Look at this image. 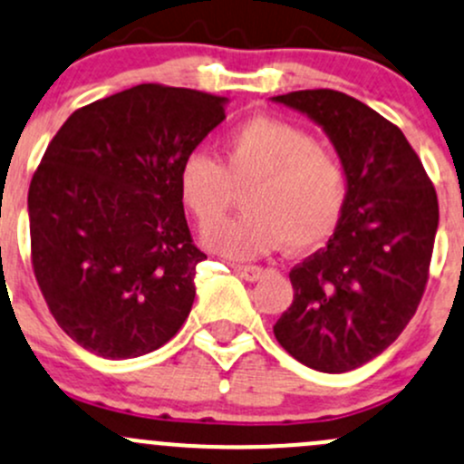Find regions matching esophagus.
Returning a JSON list of instances; mask_svg holds the SVG:
<instances>
[{
	"label": "esophagus",
	"instance_id": "obj_1",
	"mask_svg": "<svg viewBox=\"0 0 464 464\" xmlns=\"http://www.w3.org/2000/svg\"><path fill=\"white\" fill-rule=\"evenodd\" d=\"M233 271L240 275L242 279H246V282H257V279L264 277V268L251 266V264H236V266H233Z\"/></svg>",
	"mask_w": 464,
	"mask_h": 464
}]
</instances>
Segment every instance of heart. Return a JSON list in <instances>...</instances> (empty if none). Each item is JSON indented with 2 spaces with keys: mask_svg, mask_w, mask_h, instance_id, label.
<instances>
[{
  "mask_svg": "<svg viewBox=\"0 0 464 464\" xmlns=\"http://www.w3.org/2000/svg\"><path fill=\"white\" fill-rule=\"evenodd\" d=\"M236 190L245 192L247 213L217 225ZM178 193L198 227L217 225L205 233L213 251L248 259L282 242L306 251L328 240L348 205L350 171L334 147L304 127L256 116L224 134L220 162L202 151L187 156Z\"/></svg>",
  "mask_w": 464,
  "mask_h": 464,
  "instance_id": "1",
  "label": "heart"
}]
</instances>
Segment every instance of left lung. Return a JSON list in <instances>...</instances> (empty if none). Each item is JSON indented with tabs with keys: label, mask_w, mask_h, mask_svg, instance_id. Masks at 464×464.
Returning a JSON list of instances; mask_svg holds the SVG:
<instances>
[{
	"label": "left lung",
	"mask_w": 464,
	"mask_h": 464,
	"mask_svg": "<svg viewBox=\"0 0 464 464\" xmlns=\"http://www.w3.org/2000/svg\"><path fill=\"white\" fill-rule=\"evenodd\" d=\"M308 114L343 156L350 196L325 248L293 266V304L273 325L299 363L348 372L399 339L414 317L439 228V198L405 134L337 90L275 96Z\"/></svg>",
	"instance_id": "left-lung-1"
}]
</instances>
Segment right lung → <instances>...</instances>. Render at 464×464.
Masks as SVG:
<instances>
[{
    "label": "right lung",
    "instance_id": "1",
    "mask_svg": "<svg viewBox=\"0 0 464 464\" xmlns=\"http://www.w3.org/2000/svg\"><path fill=\"white\" fill-rule=\"evenodd\" d=\"M224 96L142 83L79 108L30 180V259L54 322L103 359L165 345L196 297L178 174Z\"/></svg>",
    "mask_w": 464,
    "mask_h": 464
}]
</instances>
